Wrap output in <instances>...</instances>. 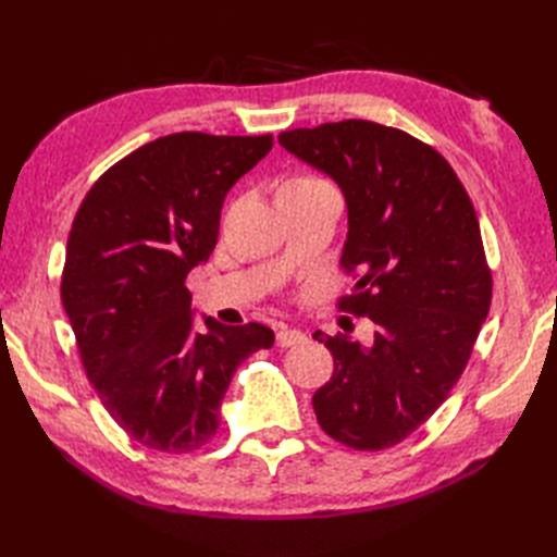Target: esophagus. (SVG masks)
Segmentation results:
<instances>
[{
  "instance_id": "obj_1",
  "label": "esophagus",
  "mask_w": 557,
  "mask_h": 557,
  "mask_svg": "<svg viewBox=\"0 0 557 557\" xmlns=\"http://www.w3.org/2000/svg\"><path fill=\"white\" fill-rule=\"evenodd\" d=\"M306 335L297 327H282L277 333V347H297L304 345Z\"/></svg>"
}]
</instances>
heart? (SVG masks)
I'll use <instances>...</instances> for the list:
<instances>
[{
  "instance_id": "obj_1",
  "label": "heart",
  "mask_w": 557,
  "mask_h": 557,
  "mask_svg": "<svg viewBox=\"0 0 557 557\" xmlns=\"http://www.w3.org/2000/svg\"><path fill=\"white\" fill-rule=\"evenodd\" d=\"M313 182H323V180H318V176H294V180H289V184H313Z\"/></svg>"
}]
</instances>
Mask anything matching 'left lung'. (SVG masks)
Wrapping results in <instances>:
<instances>
[{
	"label": "left lung",
	"mask_w": 557,
	"mask_h": 557,
	"mask_svg": "<svg viewBox=\"0 0 557 557\" xmlns=\"http://www.w3.org/2000/svg\"><path fill=\"white\" fill-rule=\"evenodd\" d=\"M280 144L345 194L339 265L354 287L337 309L375 323L373 347L313 335L335 361L313 395L318 423L361 453L393 447L447 399L488 315L493 277L474 203L441 152L401 128L345 120L282 132Z\"/></svg>",
	"instance_id": "1"
}]
</instances>
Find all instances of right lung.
<instances>
[{"mask_svg":"<svg viewBox=\"0 0 557 557\" xmlns=\"http://www.w3.org/2000/svg\"><path fill=\"white\" fill-rule=\"evenodd\" d=\"M270 148V134L162 136L112 164L71 224L62 304L81 363L120 429L158 453L203 447L234 371L275 342L212 318L196 333L186 289L218 244L224 196Z\"/></svg>","mask_w":557,"mask_h":557,"instance_id":"right-lung-1","label":"right lung"}]
</instances>
